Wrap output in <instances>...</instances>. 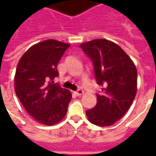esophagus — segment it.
Segmentation results:
<instances>
[{
  "label": "esophagus",
  "mask_w": 156,
  "mask_h": 156,
  "mask_svg": "<svg viewBox=\"0 0 156 156\" xmlns=\"http://www.w3.org/2000/svg\"><path fill=\"white\" fill-rule=\"evenodd\" d=\"M83 93H84V92H83V90H82V89H78L77 91L74 92V94L77 95V96H80V95H83Z\"/></svg>",
  "instance_id": "esophagus-1"
}]
</instances>
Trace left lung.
<instances>
[{"instance_id": "8db88e82", "label": "left lung", "mask_w": 156, "mask_h": 156, "mask_svg": "<svg viewBox=\"0 0 156 156\" xmlns=\"http://www.w3.org/2000/svg\"><path fill=\"white\" fill-rule=\"evenodd\" d=\"M91 59L95 80L101 85L97 105L86 111L88 120L98 126H109L123 117L137 91V69L122 48L106 39H95L80 45Z\"/></svg>"}]
</instances>
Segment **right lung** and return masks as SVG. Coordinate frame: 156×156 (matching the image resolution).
Segmentation results:
<instances>
[{
	"instance_id": "add662e5",
	"label": "right lung",
	"mask_w": 156,
	"mask_h": 156,
	"mask_svg": "<svg viewBox=\"0 0 156 156\" xmlns=\"http://www.w3.org/2000/svg\"><path fill=\"white\" fill-rule=\"evenodd\" d=\"M70 45L49 39L33 45L16 70L15 91L26 111L36 120L53 125L64 118L71 101L68 89L54 83L58 63Z\"/></svg>"
}]
</instances>
